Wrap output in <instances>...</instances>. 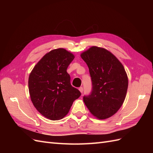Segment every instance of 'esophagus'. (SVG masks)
Masks as SVG:
<instances>
[{
	"mask_svg": "<svg viewBox=\"0 0 153 153\" xmlns=\"http://www.w3.org/2000/svg\"><path fill=\"white\" fill-rule=\"evenodd\" d=\"M79 89V91L81 92V93H82L83 91H84V89H83V87H79V89Z\"/></svg>",
	"mask_w": 153,
	"mask_h": 153,
	"instance_id": "34e87169",
	"label": "esophagus"
}]
</instances>
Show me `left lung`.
Wrapping results in <instances>:
<instances>
[{
	"label": "left lung",
	"mask_w": 153,
	"mask_h": 153,
	"mask_svg": "<svg viewBox=\"0 0 153 153\" xmlns=\"http://www.w3.org/2000/svg\"><path fill=\"white\" fill-rule=\"evenodd\" d=\"M89 68L92 90L84 101L91 113L100 119L116 113L126 98L128 80L119 60L109 51L92 47L81 54Z\"/></svg>",
	"instance_id": "obj_1"
}]
</instances>
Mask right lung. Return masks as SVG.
<instances>
[{
	"mask_svg": "<svg viewBox=\"0 0 153 153\" xmlns=\"http://www.w3.org/2000/svg\"><path fill=\"white\" fill-rule=\"evenodd\" d=\"M74 55L64 48L55 49L44 55L29 78L30 99L43 116L52 121L68 113L81 92L71 85L67 68Z\"/></svg>",
	"mask_w": 153,
	"mask_h": 153,
	"instance_id": "add662e5",
	"label": "right lung"
}]
</instances>
